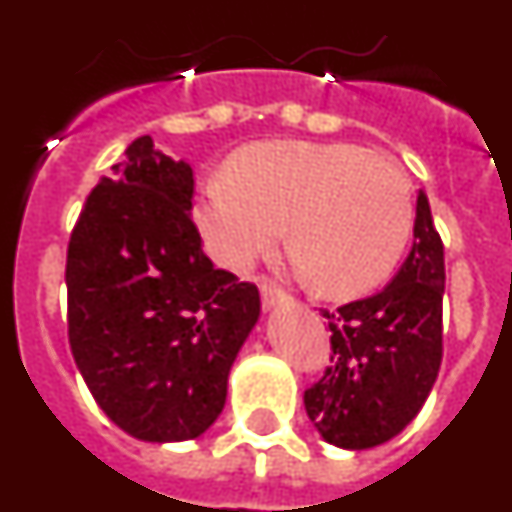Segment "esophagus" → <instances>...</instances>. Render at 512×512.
<instances>
[{
	"mask_svg": "<svg viewBox=\"0 0 512 512\" xmlns=\"http://www.w3.org/2000/svg\"><path fill=\"white\" fill-rule=\"evenodd\" d=\"M261 302H264V310H274L277 305L287 302V295L279 292L277 287H271V284H261Z\"/></svg>",
	"mask_w": 512,
	"mask_h": 512,
	"instance_id": "34e87169",
	"label": "esophagus"
}]
</instances>
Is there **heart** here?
I'll use <instances>...</instances> for the list:
<instances>
[{"label":"heart","mask_w":512,"mask_h":512,"mask_svg":"<svg viewBox=\"0 0 512 512\" xmlns=\"http://www.w3.org/2000/svg\"><path fill=\"white\" fill-rule=\"evenodd\" d=\"M413 189L387 158L351 143L266 140L200 184L194 220L207 251L243 271L284 235L289 266L328 297L379 287L413 233Z\"/></svg>","instance_id":"b5f03b06"}]
</instances>
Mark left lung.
<instances>
[{"instance_id": "8db88e82", "label": "left lung", "mask_w": 512, "mask_h": 512, "mask_svg": "<svg viewBox=\"0 0 512 512\" xmlns=\"http://www.w3.org/2000/svg\"><path fill=\"white\" fill-rule=\"evenodd\" d=\"M413 248L392 282L366 300L323 312L333 366L305 392L323 441L361 451L387 443L420 413L443 354V243L420 189Z\"/></svg>"}]
</instances>
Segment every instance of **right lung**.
I'll return each instance as SVG.
<instances>
[{
    "instance_id": "add662e5",
    "label": "right lung",
    "mask_w": 512,
    "mask_h": 512,
    "mask_svg": "<svg viewBox=\"0 0 512 512\" xmlns=\"http://www.w3.org/2000/svg\"><path fill=\"white\" fill-rule=\"evenodd\" d=\"M192 192V166L140 135L69 241L71 354L99 408L140 441H189L215 423L261 315L256 284L202 251Z\"/></svg>"
}]
</instances>
